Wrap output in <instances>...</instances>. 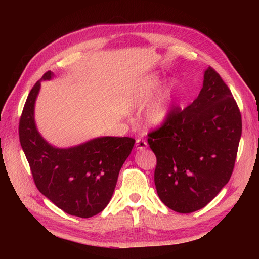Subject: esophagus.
<instances>
[{"instance_id":"esophagus-1","label":"esophagus","mask_w":259,"mask_h":259,"mask_svg":"<svg viewBox=\"0 0 259 259\" xmlns=\"http://www.w3.org/2000/svg\"><path fill=\"white\" fill-rule=\"evenodd\" d=\"M135 147L137 150H145V149L148 147L147 145V142L145 139H142V138H138L136 140V144H135Z\"/></svg>"}]
</instances>
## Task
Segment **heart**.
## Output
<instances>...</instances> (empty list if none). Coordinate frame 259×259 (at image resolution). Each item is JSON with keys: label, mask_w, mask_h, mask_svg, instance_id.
Returning a JSON list of instances; mask_svg holds the SVG:
<instances>
[{"label": "heart", "mask_w": 259, "mask_h": 259, "mask_svg": "<svg viewBox=\"0 0 259 259\" xmlns=\"http://www.w3.org/2000/svg\"><path fill=\"white\" fill-rule=\"evenodd\" d=\"M161 86V80L155 76H148L140 80L133 92L132 105L135 108H143L148 105ZM173 92L167 89L162 92L149 105L143 115L144 123L149 127H159L165 123L173 109Z\"/></svg>", "instance_id": "b5f03b06"}]
</instances>
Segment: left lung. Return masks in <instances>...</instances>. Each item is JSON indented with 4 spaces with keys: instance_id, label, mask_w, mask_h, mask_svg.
I'll list each match as a JSON object with an SVG mask.
<instances>
[{
    "instance_id": "left-lung-1",
    "label": "left lung",
    "mask_w": 259,
    "mask_h": 259,
    "mask_svg": "<svg viewBox=\"0 0 259 259\" xmlns=\"http://www.w3.org/2000/svg\"><path fill=\"white\" fill-rule=\"evenodd\" d=\"M242 134L238 105L213 68L204 71L203 88L184 110L148 134L156 156L154 184L160 200L177 213L207 205L227 185Z\"/></svg>"
}]
</instances>
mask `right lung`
<instances>
[{
  "label": "right lung",
  "instance_id": "add662e5",
  "mask_svg": "<svg viewBox=\"0 0 259 259\" xmlns=\"http://www.w3.org/2000/svg\"><path fill=\"white\" fill-rule=\"evenodd\" d=\"M53 76L46 72L29 93L19 121L20 145L38 191L65 213L89 218L110 202L135 139L105 136L70 148L49 144L36 128L34 105L41 81Z\"/></svg>",
  "mask_w": 259,
  "mask_h": 259
}]
</instances>
